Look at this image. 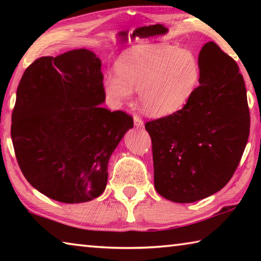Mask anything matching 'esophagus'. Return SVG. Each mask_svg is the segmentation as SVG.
Returning <instances> with one entry per match:
<instances>
[{
    "mask_svg": "<svg viewBox=\"0 0 261 261\" xmlns=\"http://www.w3.org/2000/svg\"><path fill=\"white\" fill-rule=\"evenodd\" d=\"M134 122H135V125L138 126V127L144 125L143 120H141V118L138 116V115H136V114L134 115Z\"/></svg>",
    "mask_w": 261,
    "mask_h": 261,
    "instance_id": "obj_1",
    "label": "esophagus"
}]
</instances>
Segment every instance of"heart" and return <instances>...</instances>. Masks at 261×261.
Instances as JSON below:
<instances>
[{"label": "heart", "mask_w": 261, "mask_h": 261, "mask_svg": "<svg viewBox=\"0 0 261 261\" xmlns=\"http://www.w3.org/2000/svg\"><path fill=\"white\" fill-rule=\"evenodd\" d=\"M117 72L105 79V91L114 103L129 100L139 90L145 113L163 117L177 112L199 82V65L192 54L167 45H141L123 53Z\"/></svg>", "instance_id": "heart-1"}]
</instances>
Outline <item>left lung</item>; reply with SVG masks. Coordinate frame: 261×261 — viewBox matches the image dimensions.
Listing matches in <instances>:
<instances>
[{"instance_id": "8db88e82", "label": "left lung", "mask_w": 261, "mask_h": 261, "mask_svg": "<svg viewBox=\"0 0 261 261\" xmlns=\"http://www.w3.org/2000/svg\"><path fill=\"white\" fill-rule=\"evenodd\" d=\"M199 86L182 109L148 121L154 187L175 202L220 191L235 173L250 135V110L240 68L215 42L199 53Z\"/></svg>"}]
</instances>
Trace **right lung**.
<instances>
[{"label":"right lung","mask_w":261,"mask_h":261,"mask_svg":"<svg viewBox=\"0 0 261 261\" xmlns=\"http://www.w3.org/2000/svg\"><path fill=\"white\" fill-rule=\"evenodd\" d=\"M101 61L86 49L43 56L17 88L11 139L28 182L51 199L74 204L105 191L108 161L134 118L102 108Z\"/></svg>","instance_id":"right-lung-1"}]
</instances>
